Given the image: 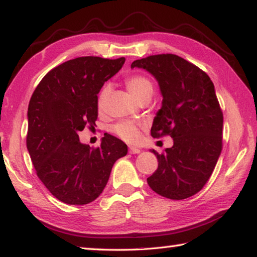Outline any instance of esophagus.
<instances>
[{
    "instance_id": "1",
    "label": "esophagus",
    "mask_w": 257,
    "mask_h": 257,
    "mask_svg": "<svg viewBox=\"0 0 257 257\" xmlns=\"http://www.w3.org/2000/svg\"><path fill=\"white\" fill-rule=\"evenodd\" d=\"M129 153L130 154H138V153H141V150L137 149V148H133V146H130V148H129Z\"/></svg>"
}]
</instances>
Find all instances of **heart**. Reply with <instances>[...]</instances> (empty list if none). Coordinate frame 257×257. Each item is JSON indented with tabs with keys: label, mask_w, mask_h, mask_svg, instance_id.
<instances>
[{
	"label": "heart",
	"mask_w": 257,
	"mask_h": 257,
	"mask_svg": "<svg viewBox=\"0 0 257 257\" xmlns=\"http://www.w3.org/2000/svg\"><path fill=\"white\" fill-rule=\"evenodd\" d=\"M125 85H127L130 93L135 97L137 100H141L145 96H152L153 84L148 77L141 74L132 75L125 79ZM109 92H111V85L105 84L101 87L100 91L97 97V107L99 111H104L106 106ZM142 125L140 122L123 120L119 121L113 125V133L117 137H120L122 141L127 143H136L141 137Z\"/></svg>",
	"instance_id": "obj_1"
}]
</instances>
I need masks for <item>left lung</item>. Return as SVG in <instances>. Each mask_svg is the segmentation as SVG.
Returning a JSON list of instances; mask_svg holds the SVG:
<instances>
[{
  "label": "left lung",
  "mask_w": 257,
  "mask_h": 257,
  "mask_svg": "<svg viewBox=\"0 0 257 257\" xmlns=\"http://www.w3.org/2000/svg\"><path fill=\"white\" fill-rule=\"evenodd\" d=\"M132 67L156 77L164 97L151 135L174 141L164 153L153 151L159 165L148 184L173 200L192 197L208 182L223 148V112L214 83L201 68L173 54L137 59Z\"/></svg>",
  "instance_id": "obj_1"
}]
</instances>
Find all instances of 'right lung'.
I'll use <instances>...</instances> for the list:
<instances>
[{
	"label": "right lung",
	"instance_id": "obj_1",
	"mask_svg": "<svg viewBox=\"0 0 257 257\" xmlns=\"http://www.w3.org/2000/svg\"><path fill=\"white\" fill-rule=\"evenodd\" d=\"M125 58L79 57L49 71L28 105L26 144L36 175L50 193L68 205H87L106 186L112 167L128 148L104 134L100 146L81 144L77 133L98 117L97 95Z\"/></svg>",
	"mask_w": 257,
	"mask_h": 257
}]
</instances>
